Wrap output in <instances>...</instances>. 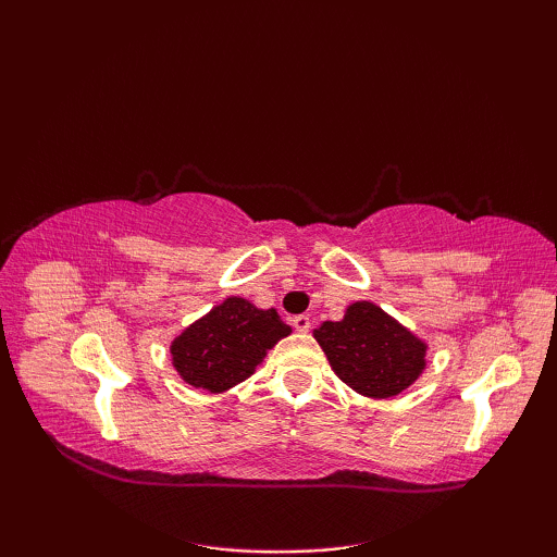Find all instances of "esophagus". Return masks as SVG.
I'll return each instance as SVG.
<instances>
[{
  "label": "esophagus",
  "instance_id": "obj_1",
  "mask_svg": "<svg viewBox=\"0 0 557 557\" xmlns=\"http://www.w3.org/2000/svg\"><path fill=\"white\" fill-rule=\"evenodd\" d=\"M292 325H294V330H297V333H309L311 330V318L309 315H294L292 318Z\"/></svg>",
  "mask_w": 557,
  "mask_h": 557
}]
</instances>
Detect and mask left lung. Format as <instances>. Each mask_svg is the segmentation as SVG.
Instances as JSON below:
<instances>
[{
    "instance_id": "obj_1",
    "label": "left lung",
    "mask_w": 557,
    "mask_h": 557,
    "mask_svg": "<svg viewBox=\"0 0 557 557\" xmlns=\"http://www.w3.org/2000/svg\"><path fill=\"white\" fill-rule=\"evenodd\" d=\"M313 337L339 381L366 397H395L425 369V342L371 301L347 306L342 321H325Z\"/></svg>"
}]
</instances>
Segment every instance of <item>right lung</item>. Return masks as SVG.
I'll return each instance as SVG.
<instances>
[{
	"label": "right lung",
	"mask_w": 557,
	"mask_h": 557,
	"mask_svg": "<svg viewBox=\"0 0 557 557\" xmlns=\"http://www.w3.org/2000/svg\"><path fill=\"white\" fill-rule=\"evenodd\" d=\"M289 333L292 327L280 321L275 309L263 311L242 297H230L174 337L172 363L184 383L224 393L246 381L268 349Z\"/></svg>",
	"instance_id": "obj_1"
}]
</instances>
